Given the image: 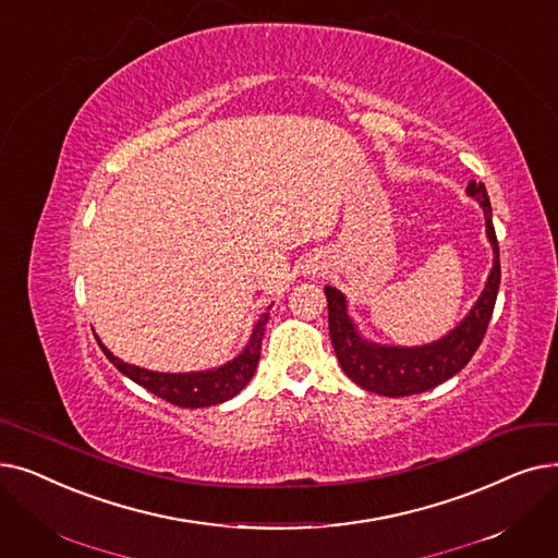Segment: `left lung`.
<instances>
[{
	"label": "left lung",
	"instance_id": "left-lung-1",
	"mask_svg": "<svg viewBox=\"0 0 558 558\" xmlns=\"http://www.w3.org/2000/svg\"><path fill=\"white\" fill-rule=\"evenodd\" d=\"M468 196H472L486 216V234L493 244V271L488 276L486 289L470 310L468 317L451 332L440 337L438 342L424 347H385L367 342L351 322L347 312V299L335 287H324L328 299V328L335 355L344 374L360 385L362 390L376 392L383 397H410L435 385L445 383L463 369L488 330L497 292H499V244L493 226V207L488 191L483 182H470Z\"/></svg>",
	"mask_w": 558,
	"mask_h": 558
}]
</instances>
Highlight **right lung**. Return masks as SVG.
I'll use <instances>...</instances> for the list:
<instances>
[{"label": "right lung", "mask_w": 558, "mask_h": 558, "mask_svg": "<svg viewBox=\"0 0 558 558\" xmlns=\"http://www.w3.org/2000/svg\"><path fill=\"white\" fill-rule=\"evenodd\" d=\"M266 322H269V312L262 314L259 322L253 328L246 349L241 351L234 360L209 372H189V374H161V372H150V369L128 365V362L116 357L98 337L95 339H98L102 353L109 357V362L120 374H125L130 380L145 387V390L153 392L155 397L180 408H205V405H216L232 399L248 385L259 362Z\"/></svg>", "instance_id": "right-lung-1"}]
</instances>
